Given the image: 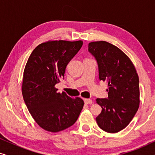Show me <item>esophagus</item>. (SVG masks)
Returning <instances> with one entry per match:
<instances>
[{
    "mask_svg": "<svg viewBox=\"0 0 155 155\" xmlns=\"http://www.w3.org/2000/svg\"><path fill=\"white\" fill-rule=\"evenodd\" d=\"M84 103H85L86 104H92L93 103L92 100L90 99H84Z\"/></svg>",
    "mask_w": 155,
    "mask_h": 155,
    "instance_id": "obj_1",
    "label": "esophagus"
}]
</instances>
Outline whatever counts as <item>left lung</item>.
Here are the masks:
<instances>
[{
  "label": "left lung",
  "instance_id": "8db88e82",
  "mask_svg": "<svg viewBox=\"0 0 155 155\" xmlns=\"http://www.w3.org/2000/svg\"><path fill=\"white\" fill-rule=\"evenodd\" d=\"M88 50L95 57L99 78L108 84V99H97L102 108L96 118L99 128L115 133L124 129L139 108V78L129 57L107 41L89 43Z\"/></svg>",
  "mask_w": 155,
  "mask_h": 155
}]
</instances>
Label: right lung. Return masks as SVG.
<instances>
[{
	"mask_svg": "<svg viewBox=\"0 0 155 155\" xmlns=\"http://www.w3.org/2000/svg\"><path fill=\"white\" fill-rule=\"evenodd\" d=\"M82 41H47L36 47L25 65L22 93L31 116L46 131L57 133L75 124L84 106L80 97L58 92L55 85L82 46Z\"/></svg>",
	"mask_w": 155,
	"mask_h": 155,
	"instance_id": "right-lung-1",
	"label": "right lung"
}]
</instances>
